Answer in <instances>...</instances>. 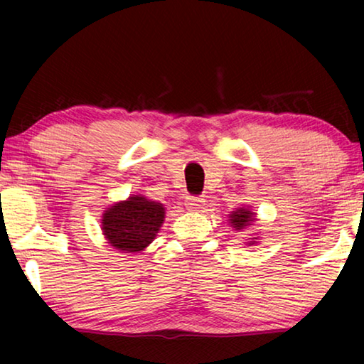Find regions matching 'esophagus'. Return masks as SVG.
I'll use <instances>...</instances> for the list:
<instances>
[{"label": "esophagus", "mask_w": 364, "mask_h": 364, "mask_svg": "<svg viewBox=\"0 0 364 364\" xmlns=\"http://www.w3.org/2000/svg\"><path fill=\"white\" fill-rule=\"evenodd\" d=\"M186 207L189 210H200V208H204V200L199 199V197H188L186 199Z\"/></svg>", "instance_id": "1"}]
</instances>
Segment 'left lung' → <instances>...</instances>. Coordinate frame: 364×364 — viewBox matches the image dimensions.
<instances>
[{"label": "left lung", "instance_id": "8db88e82", "mask_svg": "<svg viewBox=\"0 0 364 364\" xmlns=\"http://www.w3.org/2000/svg\"><path fill=\"white\" fill-rule=\"evenodd\" d=\"M230 225L231 228H234V231H244L247 230L249 226L254 225V221H257L255 218V212H252L250 208H236V210L230 213ZM247 245H255L258 244V236L257 237H249V241L245 242Z\"/></svg>", "mask_w": 364, "mask_h": 364}]
</instances>
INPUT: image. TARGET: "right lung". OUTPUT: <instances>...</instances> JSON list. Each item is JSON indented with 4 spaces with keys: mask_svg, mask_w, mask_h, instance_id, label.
Here are the masks:
<instances>
[{
    "mask_svg": "<svg viewBox=\"0 0 364 364\" xmlns=\"http://www.w3.org/2000/svg\"><path fill=\"white\" fill-rule=\"evenodd\" d=\"M164 220V204L146 196L132 194L104 210L101 231L114 249L123 254H139L156 239Z\"/></svg>",
    "mask_w": 364,
    "mask_h": 364,
    "instance_id": "right-lung-1",
    "label": "right lung"
}]
</instances>
